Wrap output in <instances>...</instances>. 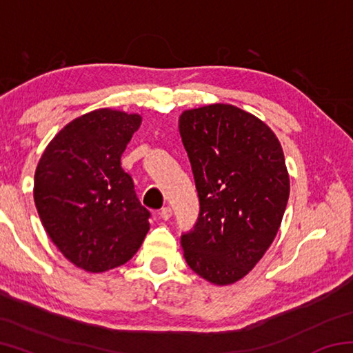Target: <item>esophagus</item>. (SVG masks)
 Segmentation results:
<instances>
[{"label":"esophagus","mask_w":353,"mask_h":353,"mask_svg":"<svg viewBox=\"0 0 353 353\" xmlns=\"http://www.w3.org/2000/svg\"><path fill=\"white\" fill-rule=\"evenodd\" d=\"M171 214H172V210L170 207H163L162 210H160V218H162L163 221H168L171 218Z\"/></svg>","instance_id":"34e87169"}]
</instances>
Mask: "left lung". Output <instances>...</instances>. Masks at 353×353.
I'll use <instances>...</instances> for the list:
<instances>
[{
    "instance_id": "left-lung-1",
    "label": "left lung",
    "mask_w": 353,
    "mask_h": 353,
    "mask_svg": "<svg viewBox=\"0 0 353 353\" xmlns=\"http://www.w3.org/2000/svg\"><path fill=\"white\" fill-rule=\"evenodd\" d=\"M179 132L193 170L199 218L181 244L188 266L213 285H232L261 260L290 198L276 134L230 104L182 112Z\"/></svg>"
}]
</instances>
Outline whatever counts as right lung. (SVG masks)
<instances>
[{
  "instance_id": "add662e5",
  "label": "right lung",
  "mask_w": 353,
  "mask_h": 353,
  "mask_svg": "<svg viewBox=\"0 0 353 353\" xmlns=\"http://www.w3.org/2000/svg\"><path fill=\"white\" fill-rule=\"evenodd\" d=\"M141 124L139 113L98 109L68 123L41 154L34 202L46 234L87 272L124 265L149 230V213L121 155Z\"/></svg>"
}]
</instances>
